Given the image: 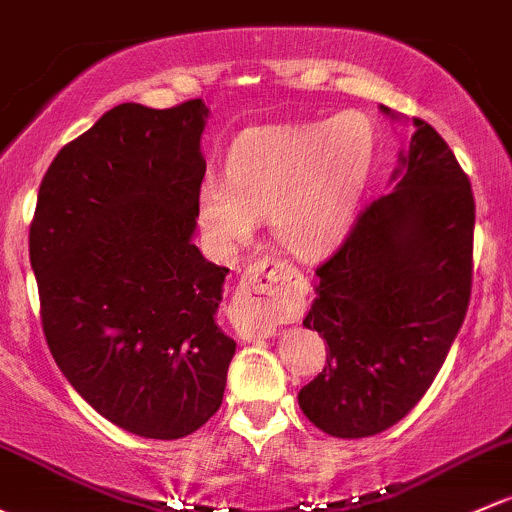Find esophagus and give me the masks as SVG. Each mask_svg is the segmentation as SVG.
<instances>
[{
  "label": "esophagus",
  "instance_id": "esophagus-1",
  "mask_svg": "<svg viewBox=\"0 0 512 512\" xmlns=\"http://www.w3.org/2000/svg\"><path fill=\"white\" fill-rule=\"evenodd\" d=\"M301 277L292 265L262 257L247 267L230 306V319L242 341H257L277 333L279 321L299 306Z\"/></svg>",
  "mask_w": 512,
  "mask_h": 512
}]
</instances>
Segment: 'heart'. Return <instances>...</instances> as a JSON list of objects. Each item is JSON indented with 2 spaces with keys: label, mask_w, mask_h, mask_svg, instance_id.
<instances>
[{
  "label": "heart",
  "mask_w": 512,
  "mask_h": 512,
  "mask_svg": "<svg viewBox=\"0 0 512 512\" xmlns=\"http://www.w3.org/2000/svg\"><path fill=\"white\" fill-rule=\"evenodd\" d=\"M373 157V127L355 110L247 129L228 152V181L208 176L201 184L198 223L228 252L250 240L255 218L267 213L284 250L324 255L351 228Z\"/></svg>",
  "instance_id": "heart-1"
}]
</instances>
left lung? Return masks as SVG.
Returning <instances> with one entry per match:
<instances>
[{"label":"left lung","instance_id":"obj_1","mask_svg":"<svg viewBox=\"0 0 512 512\" xmlns=\"http://www.w3.org/2000/svg\"><path fill=\"white\" fill-rule=\"evenodd\" d=\"M412 127L392 193L358 215L316 270L304 326L326 338V365L299 390V407L331 437H373L400 422L434 383L469 309V176L437 129L417 117Z\"/></svg>","mask_w":512,"mask_h":512}]
</instances>
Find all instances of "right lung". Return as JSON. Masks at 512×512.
Here are the masks:
<instances>
[{"label":"right lung","mask_w":512,"mask_h":512,"mask_svg":"<svg viewBox=\"0 0 512 512\" xmlns=\"http://www.w3.org/2000/svg\"><path fill=\"white\" fill-rule=\"evenodd\" d=\"M208 107L125 102L56 154L29 230L48 351L80 397L147 439L223 402L235 341L215 324L228 267L193 245Z\"/></svg>","instance_id":"obj_1"}]
</instances>
